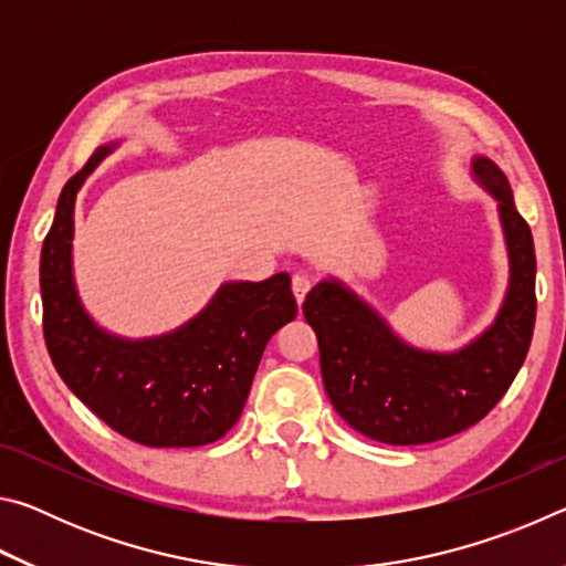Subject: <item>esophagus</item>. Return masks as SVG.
<instances>
[{
  "instance_id": "esophagus-1",
  "label": "esophagus",
  "mask_w": 566,
  "mask_h": 566,
  "mask_svg": "<svg viewBox=\"0 0 566 566\" xmlns=\"http://www.w3.org/2000/svg\"><path fill=\"white\" fill-rule=\"evenodd\" d=\"M310 290H312V276L310 274L300 272V274L292 276V292L296 296V302H304V296Z\"/></svg>"
}]
</instances>
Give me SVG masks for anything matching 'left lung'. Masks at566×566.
<instances>
[{"instance_id": "8db88e82", "label": "left lung", "mask_w": 566, "mask_h": 566, "mask_svg": "<svg viewBox=\"0 0 566 566\" xmlns=\"http://www.w3.org/2000/svg\"><path fill=\"white\" fill-rule=\"evenodd\" d=\"M472 177L496 199L510 286L494 322L454 352L415 347L337 276H327L302 304L317 332L324 389L359 434L385 444H427L476 424L516 377L530 352L536 296L534 242L516 212L510 179L490 157L472 159Z\"/></svg>"}]
</instances>
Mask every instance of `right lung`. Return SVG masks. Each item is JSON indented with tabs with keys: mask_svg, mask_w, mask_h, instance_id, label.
I'll return each instance as SVG.
<instances>
[{
	"mask_svg": "<svg viewBox=\"0 0 566 566\" xmlns=\"http://www.w3.org/2000/svg\"><path fill=\"white\" fill-rule=\"evenodd\" d=\"M119 142L66 181L42 247L44 342L64 385L104 424L145 447H202L237 424L266 342L296 317L286 272L224 282L197 317L159 337L112 334L84 310L74 282L76 195Z\"/></svg>",
	"mask_w": 566,
	"mask_h": 566,
	"instance_id": "obj_1",
	"label": "right lung"
}]
</instances>
